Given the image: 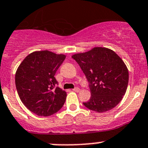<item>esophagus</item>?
<instances>
[{"mask_svg":"<svg viewBox=\"0 0 148 148\" xmlns=\"http://www.w3.org/2000/svg\"><path fill=\"white\" fill-rule=\"evenodd\" d=\"M73 91H74V92H79V91H80V89L79 88V87H75V88L73 89Z\"/></svg>","mask_w":148,"mask_h":148,"instance_id":"esophagus-1","label":"esophagus"}]
</instances>
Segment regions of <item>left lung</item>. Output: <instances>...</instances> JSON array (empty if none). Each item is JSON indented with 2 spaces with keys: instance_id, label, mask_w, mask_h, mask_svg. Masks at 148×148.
I'll return each instance as SVG.
<instances>
[{
  "instance_id": "left-lung-1",
  "label": "left lung",
  "mask_w": 148,
  "mask_h": 148,
  "mask_svg": "<svg viewBox=\"0 0 148 148\" xmlns=\"http://www.w3.org/2000/svg\"><path fill=\"white\" fill-rule=\"evenodd\" d=\"M85 74L91 92L83 103L90 110L103 113L120 103L127 91L129 71L123 60L112 50L95 47L85 53L73 55Z\"/></svg>"
}]
</instances>
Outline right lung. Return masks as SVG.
<instances>
[{
  "label": "right lung",
  "instance_id": "right-lung-1",
  "mask_svg": "<svg viewBox=\"0 0 148 148\" xmlns=\"http://www.w3.org/2000/svg\"><path fill=\"white\" fill-rule=\"evenodd\" d=\"M66 58L51 51H34L18 66L15 75L17 92L23 104L32 113L49 116L62 108L66 92L58 87L56 72Z\"/></svg>",
  "mask_w": 148,
  "mask_h": 148
}]
</instances>
